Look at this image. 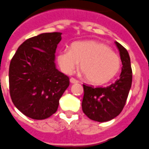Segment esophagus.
I'll return each instance as SVG.
<instances>
[{"label":"esophagus","instance_id":"34e87169","mask_svg":"<svg viewBox=\"0 0 149 149\" xmlns=\"http://www.w3.org/2000/svg\"><path fill=\"white\" fill-rule=\"evenodd\" d=\"M70 83H72V84H74V83H78L79 81H78V80H76L75 79H74V78H71V79H70Z\"/></svg>","mask_w":149,"mask_h":149}]
</instances>
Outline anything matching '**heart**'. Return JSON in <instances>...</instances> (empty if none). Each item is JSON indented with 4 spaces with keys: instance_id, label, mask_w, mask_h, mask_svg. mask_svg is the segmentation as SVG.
<instances>
[{
    "instance_id": "1",
    "label": "heart",
    "mask_w": 149,
    "mask_h": 149,
    "mask_svg": "<svg viewBox=\"0 0 149 149\" xmlns=\"http://www.w3.org/2000/svg\"><path fill=\"white\" fill-rule=\"evenodd\" d=\"M57 61L64 73L72 74L80 67L89 82L95 85L106 83L117 75L120 60L105 43L95 40L74 42L70 49L59 51Z\"/></svg>"
}]
</instances>
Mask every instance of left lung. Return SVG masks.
<instances>
[{"mask_svg": "<svg viewBox=\"0 0 149 149\" xmlns=\"http://www.w3.org/2000/svg\"><path fill=\"white\" fill-rule=\"evenodd\" d=\"M115 43L120 52L122 63L120 78L107 87L94 88L83 85L82 111L90 119L98 122L109 121L120 114L132 86L130 55L121 44L118 42Z\"/></svg>", "mask_w": 149, "mask_h": 149, "instance_id": "1", "label": "left lung"}]
</instances>
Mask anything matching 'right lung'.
I'll list each match as a JSON object with an SVG mask.
<instances>
[{
	"label": "right lung",
	"mask_w": 149,
	"mask_h": 149,
	"mask_svg": "<svg viewBox=\"0 0 149 149\" xmlns=\"http://www.w3.org/2000/svg\"><path fill=\"white\" fill-rule=\"evenodd\" d=\"M61 32L42 33L25 40L9 65V91L14 106L27 117L43 120L57 111L69 78L56 69L55 51Z\"/></svg>",
	"instance_id": "add662e5"
}]
</instances>
